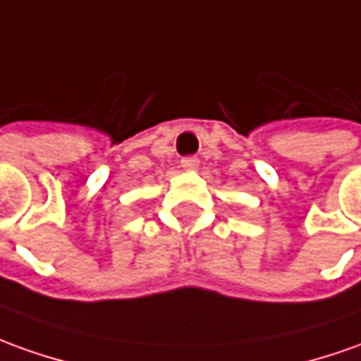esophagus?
I'll return each instance as SVG.
<instances>
[{"label":"esophagus","instance_id":"obj_1","mask_svg":"<svg viewBox=\"0 0 361 361\" xmlns=\"http://www.w3.org/2000/svg\"><path fill=\"white\" fill-rule=\"evenodd\" d=\"M180 166L185 169V171H196L198 169V159L196 157H186L180 161Z\"/></svg>","mask_w":361,"mask_h":361}]
</instances>
